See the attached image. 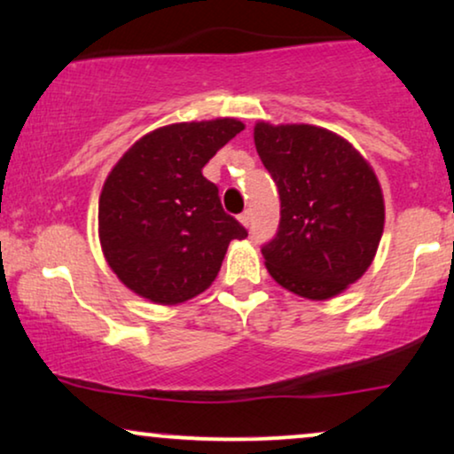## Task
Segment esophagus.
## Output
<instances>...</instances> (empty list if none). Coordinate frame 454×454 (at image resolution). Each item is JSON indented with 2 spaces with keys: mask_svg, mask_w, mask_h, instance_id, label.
<instances>
[{
  "mask_svg": "<svg viewBox=\"0 0 454 454\" xmlns=\"http://www.w3.org/2000/svg\"><path fill=\"white\" fill-rule=\"evenodd\" d=\"M238 218H239V223H242L244 227H248V225H250V221H253V215H250V210H244L242 215H239Z\"/></svg>",
  "mask_w": 454,
  "mask_h": 454,
  "instance_id": "34e87169",
  "label": "esophagus"
}]
</instances>
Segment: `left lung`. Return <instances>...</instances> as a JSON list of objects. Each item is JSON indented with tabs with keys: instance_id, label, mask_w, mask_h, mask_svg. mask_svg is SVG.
<instances>
[{
	"instance_id": "1",
	"label": "left lung",
	"mask_w": 454,
	"mask_h": 454,
	"mask_svg": "<svg viewBox=\"0 0 454 454\" xmlns=\"http://www.w3.org/2000/svg\"><path fill=\"white\" fill-rule=\"evenodd\" d=\"M256 153L279 193L276 238L261 248L282 288L324 301L371 267L383 236L381 184L339 134L309 124L254 126Z\"/></svg>"
}]
</instances>
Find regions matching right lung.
Wrapping results in <instances>:
<instances>
[{
    "label": "right lung",
    "instance_id": "add662e5",
    "mask_svg": "<svg viewBox=\"0 0 454 454\" xmlns=\"http://www.w3.org/2000/svg\"><path fill=\"white\" fill-rule=\"evenodd\" d=\"M242 130L233 117L158 128L109 172L98 238L109 267L132 293L160 305L193 299L215 282L229 242L248 236L201 175Z\"/></svg>",
    "mask_w": 454,
    "mask_h": 454
}]
</instances>
